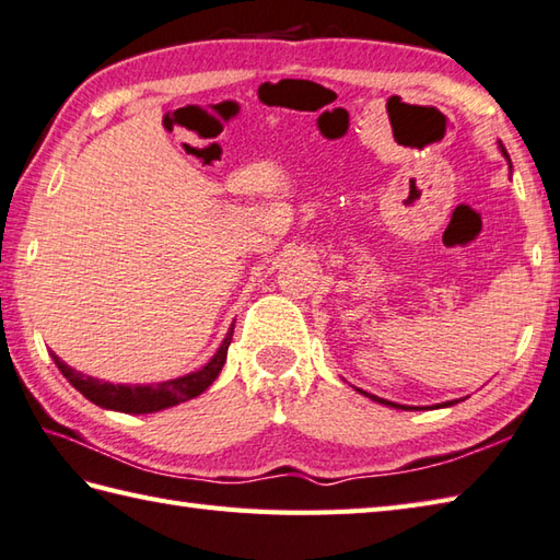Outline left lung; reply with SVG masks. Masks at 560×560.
<instances>
[{
	"label": "left lung",
	"instance_id": "left-lung-1",
	"mask_svg": "<svg viewBox=\"0 0 560 560\" xmlns=\"http://www.w3.org/2000/svg\"><path fill=\"white\" fill-rule=\"evenodd\" d=\"M500 152H503L505 156H508V152H505V147L500 144ZM510 159V156H508ZM360 394H364V392H360ZM372 401H376V404H384V406H392V408H406V406H398V404H394V401H386V398H380V396H372V394H368ZM454 404H459V401H444V404H440V408H447V406H454ZM410 408V406H408Z\"/></svg>",
	"mask_w": 560,
	"mask_h": 560
}]
</instances>
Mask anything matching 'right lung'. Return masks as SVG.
<instances>
[{"mask_svg":"<svg viewBox=\"0 0 560 560\" xmlns=\"http://www.w3.org/2000/svg\"><path fill=\"white\" fill-rule=\"evenodd\" d=\"M232 336H234V324L230 328V334L224 336L222 346L217 348L212 360L205 364V368H200L198 372H190L186 376H178V380H168V382H159V384L101 382V380H94V376L72 370L70 364L57 358L52 350H50V355L57 364V370L65 374V380H70L74 389L79 394H84L91 404L108 408V410H120V413H156V410L190 401V398H196L205 389H208V386L217 380V374H220L224 368L226 350H230Z\"/></svg>","mask_w":560,"mask_h":560,"instance_id":"right-lung-1","label":"right lung"}]
</instances>
